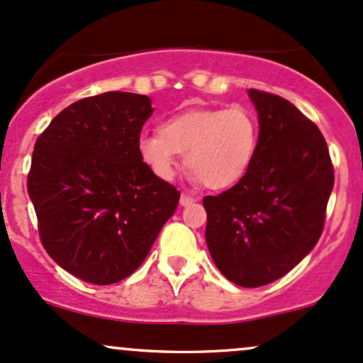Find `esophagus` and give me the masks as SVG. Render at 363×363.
Instances as JSON below:
<instances>
[{
	"mask_svg": "<svg viewBox=\"0 0 363 363\" xmlns=\"http://www.w3.org/2000/svg\"><path fill=\"white\" fill-rule=\"evenodd\" d=\"M194 202H197V199H195L194 195H190V194H182V197H180V206L186 207V206H190V203H194Z\"/></svg>",
	"mask_w": 363,
	"mask_h": 363,
	"instance_id": "obj_1",
	"label": "esophagus"
}]
</instances>
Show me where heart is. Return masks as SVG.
Returning a JSON list of instances; mask_svg holds the SVG:
<instances>
[{"instance_id": "1", "label": "heart", "mask_w": 363, "mask_h": 363, "mask_svg": "<svg viewBox=\"0 0 363 363\" xmlns=\"http://www.w3.org/2000/svg\"><path fill=\"white\" fill-rule=\"evenodd\" d=\"M258 121L248 108H200L166 118L160 132L143 134L138 151L160 180H173L178 156L195 180L211 190L236 185L253 163L258 149Z\"/></svg>"}]
</instances>
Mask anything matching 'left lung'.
<instances>
[{"instance_id": "obj_1", "label": "left lung", "mask_w": 363, "mask_h": 363, "mask_svg": "<svg viewBox=\"0 0 363 363\" xmlns=\"http://www.w3.org/2000/svg\"><path fill=\"white\" fill-rule=\"evenodd\" d=\"M259 138L251 166L233 189L203 197L206 241L216 267L241 287L275 282L321 238L335 183L321 130L291 101L250 89Z\"/></svg>"}]
</instances>
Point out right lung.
Here are the masks:
<instances>
[{
    "label": "right lung",
    "instance_id": "obj_1",
    "mask_svg": "<svg viewBox=\"0 0 363 363\" xmlns=\"http://www.w3.org/2000/svg\"><path fill=\"white\" fill-rule=\"evenodd\" d=\"M151 98L106 91L74 101L38 135L27 189L49 257L84 282L110 285L134 274L180 191L138 151Z\"/></svg>",
    "mask_w": 363,
    "mask_h": 363
}]
</instances>
